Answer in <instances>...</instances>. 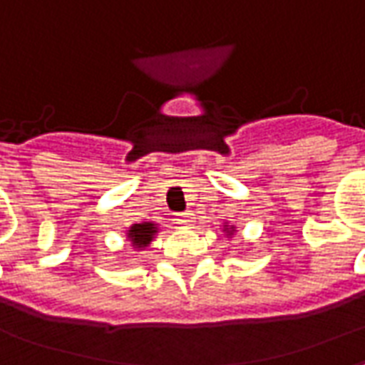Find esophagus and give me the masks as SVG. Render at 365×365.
Here are the masks:
<instances>
[{
    "label": "esophagus",
    "instance_id": "obj_1",
    "mask_svg": "<svg viewBox=\"0 0 365 365\" xmlns=\"http://www.w3.org/2000/svg\"><path fill=\"white\" fill-rule=\"evenodd\" d=\"M175 217H178L175 221L180 222V225H185V227H190L191 222H193V213H191V211H185V213H178Z\"/></svg>",
    "mask_w": 365,
    "mask_h": 365
}]
</instances>
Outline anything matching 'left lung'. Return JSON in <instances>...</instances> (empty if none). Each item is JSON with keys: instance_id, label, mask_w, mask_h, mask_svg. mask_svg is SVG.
<instances>
[{"instance_id": "left-lung-1", "label": "left lung", "mask_w": 365, "mask_h": 365, "mask_svg": "<svg viewBox=\"0 0 365 365\" xmlns=\"http://www.w3.org/2000/svg\"><path fill=\"white\" fill-rule=\"evenodd\" d=\"M225 230H227V235H232V232H235V227H229V225H225Z\"/></svg>"}]
</instances>
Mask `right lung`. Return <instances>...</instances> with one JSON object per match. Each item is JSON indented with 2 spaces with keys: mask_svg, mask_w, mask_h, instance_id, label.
Masks as SVG:
<instances>
[{
  "mask_svg": "<svg viewBox=\"0 0 365 365\" xmlns=\"http://www.w3.org/2000/svg\"><path fill=\"white\" fill-rule=\"evenodd\" d=\"M156 232H158V227L154 222H136V225H133L128 229L127 238L135 248L143 250V248L150 245L152 238L156 237Z\"/></svg>",
  "mask_w": 365,
  "mask_h": 365,
  "instance_id": "1",
  "label": "right lung"
}]
</instances>
